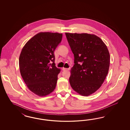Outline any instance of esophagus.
<instances>
[{"instance_id":"esophagus-1","label":"esophagus","mask_w":130,"mask_h":130,"mask_svg":"<svg viewBox=\"0 0 130 130\" xmlns=\"http://www.w3.org/2000/svg\"><path fill=\"white\" fill-rule=\"evenodd\" d=\"M70 70V68H62V71H69Z\"/></svg>"}]
</instances>
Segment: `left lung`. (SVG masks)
Segmentation results:
<instances>
[{
	"instance_id": "obj_1",
	"label": "left lung",
	"mask_w": 130,
	"mask_h": 130,
	"mask_svg": "<svg viewBox=\"0 0 130 130\" xmlns=\"http://www.w3.org/2000/svg\"><path fill=\"white\" fill-rule=\"evenodd\" d=\"M74 56L69 82L73 90L88 96L102 85L108 73L110 55L101 38L88 33H65Z\"/></svg>"
}]
</instances>
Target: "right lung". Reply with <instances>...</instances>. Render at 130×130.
<instances>
[{
	"label": "right lung",
	"mask_w": 130,
	"mask_h": 130,
	"mask_svg": "<svg viewBox=\"0 0 130 130\" xmlns=\"http://www.w3.org/2000/svg\"><path fill=\"white\" fill-rule=\"evenodd\" d=\"M62 38V33L39 32L25 44L21 51V75L28 89L40 97L51 94L56 86L60 69L55 66L54 51Z\"/></svg>",
	"instance_id": "obj_1"
}]
</instances>
